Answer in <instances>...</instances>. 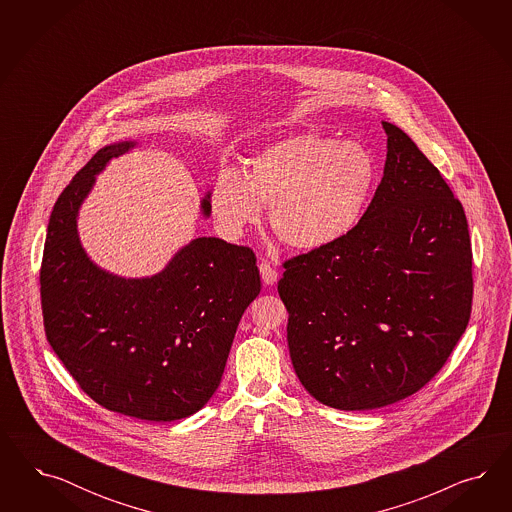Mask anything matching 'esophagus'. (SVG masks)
<instances>
[{
    "label": "esophagus",
    "mask_w": 512,
    "mask_h": 512,
    "mask_svg": "<svg viewBox=\"0 0 512 512\" xmlns=\"http://www.w3.org/2000/svg\"><path fill=\"white\" fill-rule=\"evenodd\" d=\"M259 272H261V278H263L266 285H274L278 281V270L268 263V261H261L259 264Z\"/></svg>",
    "instance_id": "esophagus-1"
}]
</instances>
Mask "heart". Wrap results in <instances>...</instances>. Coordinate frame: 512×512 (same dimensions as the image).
<instances>
[{"label": "heart", "mask_w": 512, "mask_h": 512, "mask_svg": "<svg viewBox=\"0 0 512 512\" xmlns=\"http://www.w3.org/2000/svg\"><path fill=\"white\" fill-rule=\"evenodd\" d=\"M379 178L372 150L358 140L304 131L268 144L246 172L219 169L210 206L219 231L238 238L270 206L279 240L302 251L334 246L358 225Z\"/></svg>", "instance_id": "1"}]
</instances>
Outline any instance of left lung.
I'll return each instance as SVG.
<instances>
[{"instance_id":"1","label":"left lung","mask_w":512,"mask_h":512,"mask_svg":"<svg viewBox=\"0 0 512 512\" xmlns=\"http://www.w3.org/2000/svg\"><path fill=\"white\" fill-rule=\"evenodd\" d=\"M357 227L283 263L278 293L300 383L317 402L368 411L439 372L465 332L473 253L464 206L400 127Z\"/></svg>"}]
</instances>
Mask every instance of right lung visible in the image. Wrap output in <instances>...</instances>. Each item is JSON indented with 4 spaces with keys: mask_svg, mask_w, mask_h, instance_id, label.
Segmentation results:
<instances>
[{
    "mask_svg": "<svg viewBox=\"0 0 512 512\" xmlns=\"http://www.w3.org/2000/svg\"><path fill=\"white\" fill-rule=\"evenodd\" d=\"M133 146L101 148L54 204L39 278L43 321L50 347L93 402L171 422L216 392L261 276L251 249L214 236L191 240L152 278H118L90 261L78 240V208L95 174ZM201 208L210 214V193Z\"/></svg>",
    "mask_w": 512,
    "mask_h": 512,
    "instance_id": "add662e5",
    "label": "right lung"
}]
</instances>
